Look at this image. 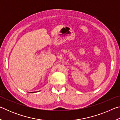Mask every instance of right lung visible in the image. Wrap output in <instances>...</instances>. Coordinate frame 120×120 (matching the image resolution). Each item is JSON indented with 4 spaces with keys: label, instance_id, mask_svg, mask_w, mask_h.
<instances>
[{
    "label": "right lung",
    "instance_id": "add662e5",
    "mask_svg": "<svg viewBox=\"0 0 120 120\" xmlns=\"http://www.w3.org/2000/svg\"><path fill=\"white\" fill-rule=\"evenodd\" d=\"M31 93H32V92H31ZM33 93H35V92H33Z\"/></svg>",
    "mask_w": 120,
    "mask_h": 120
}]
</instances>
